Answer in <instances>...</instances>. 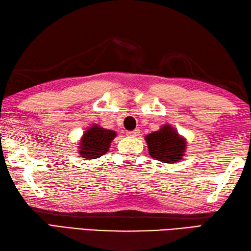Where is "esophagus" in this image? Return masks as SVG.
I'll use <instances>...</instances> for the list:
<instances>
[{
  "label": "esophagus",
  "instance_id": "1",
  "mask_svg": "<svg viewBox=\"0 0 251 251\" xmlns=\"http://www.w3.org/2000/svg\"><path fill=\"white\" fill-rule=\"evenodd\" d=\"M139 134H140V130L139 129L127 131V136H129V137H137V136H139Z\"/></svg>",
  "mask_w": 251,
  "mask_h": 251
}]
</instances>
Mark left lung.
Instances as JSON below:
<instances>
[{"label":"left lung","instance_id":"obj_1","mask_svg":"<svg viewBox=\"0 0 251 251\" xmlns=\"http://www.w3.org/2000/svg\"><path fill=\"white\" fill-rule=\"evenodd\" d=\"M149 153L153 158L164 163L179 162L184 155L185 140L172 126L165 125L157 131L146 136Z\"/></svg>","mask_w":251,"mask_h":251}]
</instances>
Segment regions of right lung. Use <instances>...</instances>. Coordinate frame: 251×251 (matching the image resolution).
Instances as JSON below:
<instances>
[{
    "mask_svg": "<svg viewBox=\"0 0 251 251\" xmlns=\"http://www.w3.org/2000/svg\"><path fill=\"white\" fill-rule=\"evenodd\" d=\"M116 132L104 129L98 125H94L85 132L79 143V155L84 159H94L108 152L111 141L114 139Z\"/></svg>",
    "mask_w": 251,
    "mask_h": 251,
    "instance_id": "1",
    "label": "right lung"
}]
</instances>
